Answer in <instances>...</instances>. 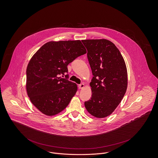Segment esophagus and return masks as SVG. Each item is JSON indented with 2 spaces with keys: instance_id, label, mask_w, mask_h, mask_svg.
<instances>
[{
  "instance_id": "1",
  "label": "esophagus",
  "mask_w": 158,
  "mask_h": 158,
  "mask_svg": "<svg viewBox=\"0 0 158 158\" xmlns=\"http://www.w3.org/2000/svg\"><path fill=\"white\" fill-rule=\"evenodd\" d=\"M84 84H79L78 85V88L80 89H83V88H84Z\"/></svg>"
}]
</instances>
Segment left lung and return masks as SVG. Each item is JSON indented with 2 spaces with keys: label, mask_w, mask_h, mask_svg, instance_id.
Wrapping results in <instances>:
<instances>
[{
  "label": "left lung",
  "mask_w": 158,
  "mask_h": 158,
  "mask_svg": "<svg viewBox=\"0 0 158 158\" xmlns=\"http://www.w3.org/2000/svg\"><path fill=\"white\" fill-rule=\"evenodd\" d=\"M94 75L92 98L84 102L87 111L98 118L110 115L126 93L127 74L125 60L116 45L106 40H82Z\"/></svg>",
  "instance_id": "left-lung-1"
}]
</instances>
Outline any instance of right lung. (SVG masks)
<instances>
[{
  "label": "right lung",
  "mask_w": 158,
  "mask_h": 158,
  "mask_svg": "<svg viewBox=\"0 0 158 158\" xmlns=\"http://www.w3.org/2000/svg\"><path fill=\"white\" fill-rule=\"evenodd\" d=\"M87 53L80 40L50 41L36 52L26 69V90L32 104L41 113L54 116L68 105L77 85L60 77L68 73L67 66Z\"/></svg>",
  "instance_id": "add662e5"
}]
</instances>
